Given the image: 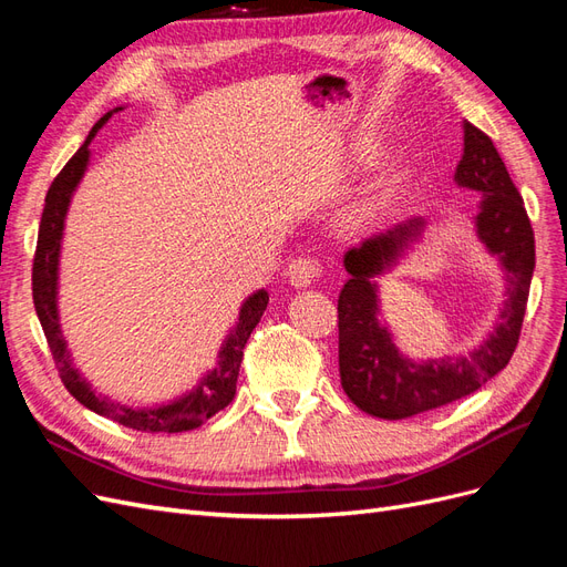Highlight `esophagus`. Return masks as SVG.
I'll return each instance as SVG.
<instances>
[{"label":"esophagus","instance_id":"esophagus-1","mask_svg":"<svg viewBox=\"0 0 567 567\" xmlns=\"http://www.w3.org/2000/svg\"><path fill=\"white\" fill-rule=\"evenodd\" d=\"M319 274H321V267L317 260H312V257H296V260H290V265L286 267V279L296 288L312 286Z\"/></svg>","mask_w":567,"mask_h":567}]
</instances>
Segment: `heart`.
Listing matches in <instances>:
<instances>
[{
  "mask_svg": "<svg viewBox=\"0 0 567 567\" xmlns=\"http://www.w3.org/2000/svg\"><path fill=\"white\" fill-rule=\"evenodd\" d=\"M354 221H367L369 217H371V208H369V205L364 203V205H359V208L354 210Z\"/></svg>",
  "mask_w": 567,
  "mask_h": 567,
  "instance_id": "obj_1",
  "label": "heart"
}]
</instances>
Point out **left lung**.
<instances>
[{
	"instance_id": "obj_1",
	"label": "left lung",
	"mask_w": 567,
	"mask_h": 567,
	"mask_svg": "<svg viewBox=\"0 0 567 567\" xmlns=\"http://www.w3.org/2000/svg\"><path fill=\"white\" fill-rule=\"evenodd\" d=\"M463 156L454 182L480 194L475 236L499 260L506 300L483 342L468 354L409 359L381 321L375 279L421 241L427 221L406 217L371 234L342 257L350 274L338 298V364L348 398L371 416L400 421L456 402L499 373L516 352L535 271V234L525 203L485 132L463 120Z\"/></svg>"
}]
</instances>
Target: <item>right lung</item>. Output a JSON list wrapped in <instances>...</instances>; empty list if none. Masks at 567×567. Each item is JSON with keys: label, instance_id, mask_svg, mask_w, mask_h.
I'll return each instance as SVG.
<instances>
[{"label": "right lung", "instance_id": "1", "mask_svg": "<svg viewBox=\"0 0 567 567\" xmlns=\"http://www.w3.org/2000/svg\"><path fill=\"white\" fill-rule=\"evenodd\" d=\"M123 106L109 111L99 123L90 130L87 140L78 148L75 156L65 163V167L59 173V177L51 182L47 198H44V213L40 221L38 234V250L35 262H32V300H35V312L40 317V323L44 329L49 350L54 354V362L59 369L61 381L65 390L73 398L92 409L94 414L106 416L111 421L123 423L125 427H134V431L144 433H184L194 431V427L203 425L210 416H215L219 409H225L236 394V379L238 369H241L244 348L257 326L262 319L269 293L265 288L255 290L241 305L238 312V321L234 329L221 342L217 352V367L210 369L203 379L184 392L182 398L156 404V406H127L123 402H113L106 394H101L92 388V383L84 379L80 369L73 362V354L68 350V342L61 331L59 321V260H61V244H63V227L65 215L71 208V200L78 184L82 182L84 173L90 167L92 151L90 144L96 136V132L109 123V117Z\"/></svg>", "mask_w": 567, "mask_h": 567}]
</instances>
